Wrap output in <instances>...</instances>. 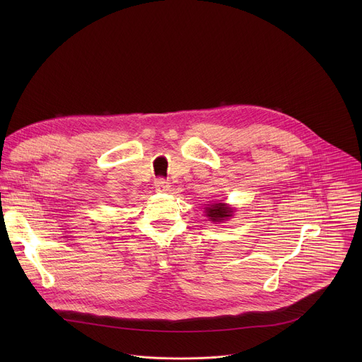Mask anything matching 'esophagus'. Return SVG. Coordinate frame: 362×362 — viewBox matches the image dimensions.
Returning <instances> with one entry per match:
<instances>
[{
    "label": "esophagus",
    "instance_id": "esophagus-1",
    "mask_svg": "<svg viewBox=\"0 0 362 362\" xmlns=\"http://www.w3.org/2000/svg\"><path fill=\"white\" fill-rule=\"evenodd\" d=\"M154 187L159 192H166L169 189V182L165 177H158L154 179Z\"/></svg>",
    "mask_w": 362,
    "mask_h": 362
}]
</instances>
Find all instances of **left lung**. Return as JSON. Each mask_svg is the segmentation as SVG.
<instances>
[{
  "instance_id": "1",
  "label": "left lung",
  "mask_w": 362,
  "mask_h": 362,
  "mask_svg": "<svg viewBox=\"0 0 362 362\" xmlns=\"http://www.w3.org/2000/svg\"><path fill=\"white\" fill-rule=\"evenodd\" d=\"M206 215H208L214 222H219V221H223L229 216H232V211L229 208H226L225 204L222 203H215V204H211L208 209H206Z\"/></svg>"
}]
</instances>
